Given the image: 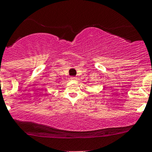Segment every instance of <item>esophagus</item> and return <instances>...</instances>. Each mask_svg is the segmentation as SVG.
I'll use <instances>...</instances> for the list:
<instances>
[{"label": "esophagus", "instance_id": "esophagus-1", "mask_svg": "<svg viewBox=\"0 0 152 152\" xmlns=\"http://www.w3.org/2000/svg\"><path fill=\"white\" fill-rule=\"evenodd\" d=\"M71 79H72V80H77V77H71Z\"/></svg>", "mask_w": 152, "mask_h": 152}]
</instances>
